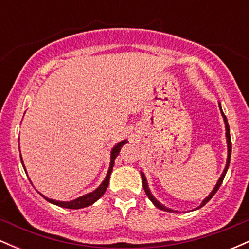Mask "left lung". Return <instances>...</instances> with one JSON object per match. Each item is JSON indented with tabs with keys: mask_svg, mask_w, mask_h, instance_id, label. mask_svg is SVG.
Listing matches in <instances>:
<instances>
[{
	"mask_svg": "<svg viewBox=\"0 0 249 249\" xmlns=\"http://www.w3.org/2000/svg\"><path fill=\"white\" fill-rule=\"evenodd\" d=\"M219 107H220V111H221V115H222V117H224V122H225V127H226V139H227V148H228V154H227V162H226V166H225V170H224V172H222V174H221V177H220L219 178V180H218V182H216V185H215V187L213 188V191L212 192H211L210 194H208V196L207 198H205L204 200H202V202H201V205H200V206L198 207V208H200V207H202L204 206V205H206L208 201H210L211 199H212V196H214V194L216 193V191L219 190V187L221 186V184H222V181H224V178H225V176H226V173H227V170H228V166H230V161H231V152H232V142H231V134H230V125H228V122H227V118H226V116L224 115V112H222V108H221V104H220L219 103ZM141 174H142V187H144V191H145V193H146V196H148V199L151 200V201L153 202V205L156 207H158L159 210H162V211H166V212H173L172 210H171V208H167V207H165L164 205H161L160 202L158 201V200H157L156 198H154V196H152V193H151V191H150V188H148V185H147V180H146V177H145V174L142 173V172H141ZM198 208H196V210H198Z\"/></svg>",
	"mask_w": 249,
	"mask_h": 249,
	"instance_id": "obj_1",
	"label": "left lung"
}]
</instances>
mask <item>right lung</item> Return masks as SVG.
I'll return each instance as SVG.
<instances>
[{"label":"right lung","mask_w":249,"mask_h":249,"mask_svg":"<svg viewBox=\"0 0 249 249\" xmlns=\"http://www.w3.org/2000/svg\"><path fill=\"white\" fill-rule=\"evenodd\" d=\"M126 142H127V141H122L121 142H118L116 146H113L112 150H111V161H110V167H108L107 177H105V179L103 180L102 184L99 185V187L96 188L93 192L85 194V196H79V198H77L75 200H71V201H58V200L47 198V196H44L43 194H42V196L45 200H48V201L51 202V204L57 205V206L63 207V208H70V210H78V208H84V207L90 206V205H92L93 202H96L97 200L101 198L103 194L105 193V191H107V188L108 186V181H110L111 172H112L113 165H115L116 157L118 156L119 152H121V148L123 147V145H125ZM21 162H22V165H23V168L25 170L23 160H22V156H21ZM25 173H27V170H25Z\"/></svg>","instance_id":"right-lung-1"}]
</instances>
